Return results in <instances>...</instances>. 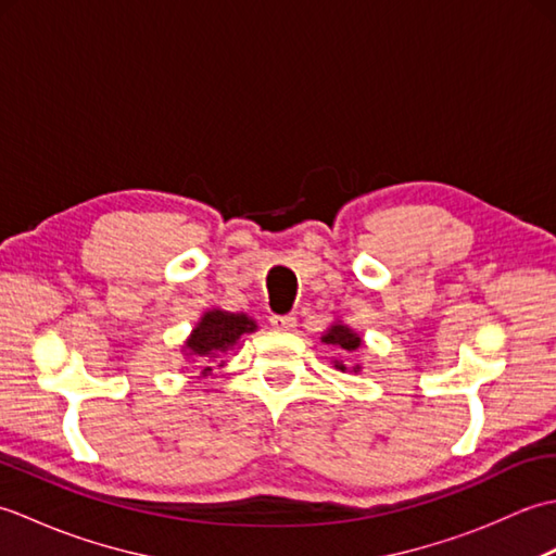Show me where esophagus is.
<instances>
[{"instance_id":"1","label":"esophagus","mask_w":556,"mask_h":556,"mask_svg":"<svg viewBox=\"0 0 556 556\" xmlns=\"http://www.w3.org/2000/svg\"><path fill=\"white\" fill-rule=\"evenodd\" d=\"M269 325L279 329V332H289V329L296 327V317H293V315H271Z\"/></svg>"}]
</instances>
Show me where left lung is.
Segmentation results:
<instances>
[{"label":"left lung","mask_w":556,"mask_h":556,"mask_svg":"<svg viewBox=\"0 0 556 556\" xmlns=\"http://www.w3.org/2000/svg\"><path fill=\"white\" fill-rule=\"evenodd\" d=\"M320 339H323V344L332 346L339 353H353V351H358L363 346V337L356 332V329L349 327L346 323H341V317H337V320L325 329ZM332 363H334V368L341 370V372L349 370L344 361L332 358ZM361 370H363L361 365H353V368H351V372H361Z\"/></svg>","instance_id":"obj_1"}]
</instances>
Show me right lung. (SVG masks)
Returning <instances> with one entry per match:
<instances>
[{"label": "right lung", "mask_w": 556, "mask_h": 556, "mask_svg": "<svg viewBox=\"0 0 556 556\" xmlns=\"http://www.w3.org/2000/svg\"><path fill=\"white\" fill-rule=\"evenodd\" d=\"M255 329L257 323L251 315L210 308L200 315L191 334L184 341L181 353L191 363H198L195 368H200V377H207L212 372V363H217V368H224L227 365L224 356L239 349L243 337L253 334Z\"/></svg>", "instance_id": "right-lung-1"}]
</instances>
